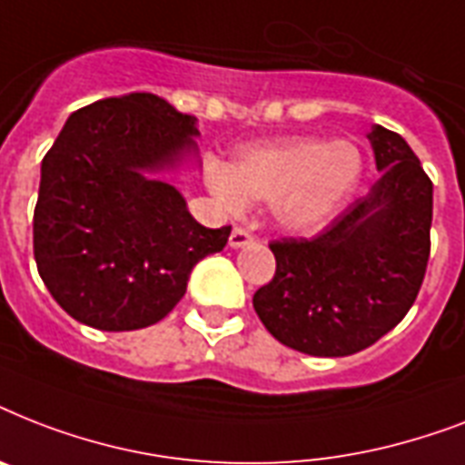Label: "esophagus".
Segmentation results:
<instances>
[{
	"mask_svg": "<svg viewBox=\"0 0 465 465\" xmlns=\"http://www.w3.org/2000/svg\"><path fill=\"white\" fill-rule=\"evenodd\" d=\"M248 243H253V236L246 232V229H241V226H233L232 236H229V246L232 248H243Z\"/></svg>",
	"mask_w": 465,
	"mask_h": 465,
	"instance_id": "1",
	"label": "esophagus"
}]
</instances>
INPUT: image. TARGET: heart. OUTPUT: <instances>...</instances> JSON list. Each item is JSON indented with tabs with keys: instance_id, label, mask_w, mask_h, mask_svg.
Wrapping results in <instances>:
<instances>
[{
	"instance_id": "obj_1",
	"label": "heart",
	"mask_w": 465,
	"mask_h": 465,
	"mask_svg": "<svg viewBox=\"0 0 465 465\" xmlns=\"http://www.w3.org/2000/svg\"><path fill=\"white\" fill-rule=\"evenodd\" d=\"M361 171L364 161L352 142L292 137L239 149L229 166L207 161L204 181L229 210L243 207V200H272L284 229L313 233L350 203Z\"/></svg>"
}]
</instances>
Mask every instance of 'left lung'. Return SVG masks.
Returning a JSON list of instances; mask_svg holds the SVG:
<instances>
[{"label": "left lung", "instance_id": "8db88e82", "mask_svg": "<svg viewBox=\"0 0 465 465\" xmlns=\"http://www.w3.org/2000/svg\"><path fill=\"white\" fill-rule=\"evenodd\" d=\"M381 178L313 239L270 243L275 277L253 294L270 335L297 352L347 357L396 328L430 261L432 181L408 142L367 134Z\"/></svg>", "mask_w": 465, "mask_h": 465}]
</instances>
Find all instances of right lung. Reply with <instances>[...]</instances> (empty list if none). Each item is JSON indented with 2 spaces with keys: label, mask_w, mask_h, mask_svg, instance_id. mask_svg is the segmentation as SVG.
Listing matches in <instances>:
<instances>
[{
  "label": "right lung",
  "mask_w": 465,
  "mask_h": 465,
  "mask_svg": "<svg viewBox=\"0 0 465 465\" xmlns=\"http://www.w3.org/2000/svg\"><path fill=\"white\" fill-rule=\"evenodd\" d=\"M197 118L154 94L72 113L40 166L33 255L47 292L98 331L159 323L232 226L207 229L156 173L195 154Z\"/></svg>",
  "instance_id": "add662e5"
}]
</instances>
